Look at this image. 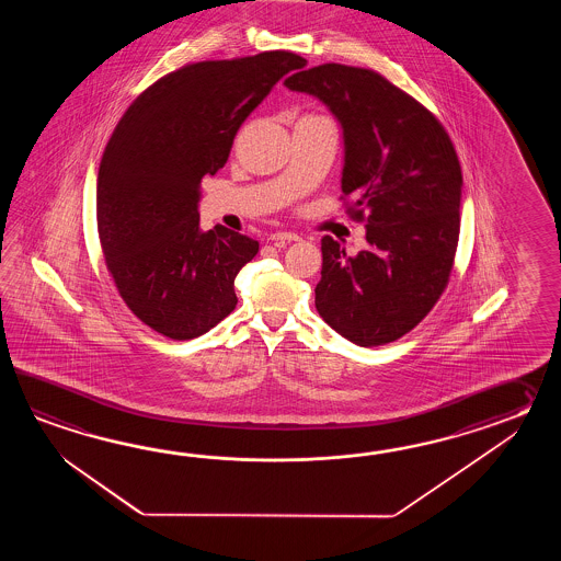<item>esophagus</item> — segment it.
Returning <instances> with one entry per match:
<instances>
[{"label": "esophagus", "mask_w": 561, "mask_h": 561, "mask_svg": "<svg viewBox=\"0 0 561 561\" xmlns=\"http://www.w3.org/2000/svg\"><path fill=\"white\" fill-rule=\"evenodd\" d=\"M268 240L271 242H297V240H300V237L295 234V232H275V234L268 237Z\"/></svg>", "instance_id": "obj_1"}]
</instances>
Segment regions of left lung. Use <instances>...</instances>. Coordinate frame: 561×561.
Wrapping results in <instances>:
<instances>
[{"label": "left lung", "mask_w": 561, "mask_h": 561, "mask_svg": "<svg viewBox=\"0 0 561 561\" xmlns=\"http://www.w3.org/2000/svg\"><path fill=\"white\" fill-rule=\"evenodd\" d=\"M285 85L317 95L341 122V198L367 227L355 256L322 237L317 310L355 345L393 343L427 317L451 276L463 186L454 142L427 107L367 68L322 64Z\"/></svg>", "instance_id": "left-lung-1"}]
</instances>
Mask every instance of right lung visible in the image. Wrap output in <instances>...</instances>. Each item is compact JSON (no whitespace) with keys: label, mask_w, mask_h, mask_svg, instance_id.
I'll return each instance as SVG.
<instances>
[{"label":"right lung","mask_w":561,"mask_h":561,"mask_svg":"<svg viewBox=\"0 0 561 561\" xmlns=\"http://www.w3.org/2000/svg\"><path fill=\"white\" fill-rule=\"evenodd\" d=\"M305 64L285 49L188 64L119 118L98 170V234L119 297L156 333L188 341L237 307L234 278L259 242L225 227L203 232L201 184L227 164L252 110Z\"/></svg>","instance_id":"obj_1"}]
</instances>
